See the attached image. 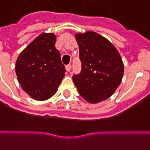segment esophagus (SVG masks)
<instances>
[{
  "label": "esophagus",
  "instance_id": "34e87169",
  "mask_svg": "<svg viewBox=\"0 0 150 150\" xmlns=\"http://www.w3.org/2000/svg\"><path fill=\"white\" fill-rule=\"evenodd\" d=\"M66 70L67 71H71V64H67V65H66Z\"/></svg>",
  "mask_w": 150,
  "mask_h": 150
}]
</instances>
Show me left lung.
<instances>
[{"label":"left lung","instance_id":"8db88e82","mask_svg":"<svg viewBox=\"0 0 150 150\" xmlns=\"http://www.w3.org/2000/svg\"><path fill=\"white\" fill-rule=\"evenodd\" d=\"M82 69L73 75L79 95L90 103H98L111 96L120 85L124 65L116 47L107 39L88 31L76 33Z\"/></svg>","mask_w":150,"mask_h":150}]
</instances>
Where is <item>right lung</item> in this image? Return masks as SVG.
<instances>
[{"label": "right lung", "instance_id": "add662e5", "mask_svg": "<svg viewBox=\"0 0 150 150\" xmlns=\"http://www.w3.org/2000/svg\"><path fill=\"white\" fill-rule=\"evenodd\" d=\"M56 36L42 33L19 55L16 74L22 89L39 101L47 100L57 91L65 75L60 53L55 48Z\"/></svg>", "mask_w": 150, "mask_h": 150}]
</instances>
